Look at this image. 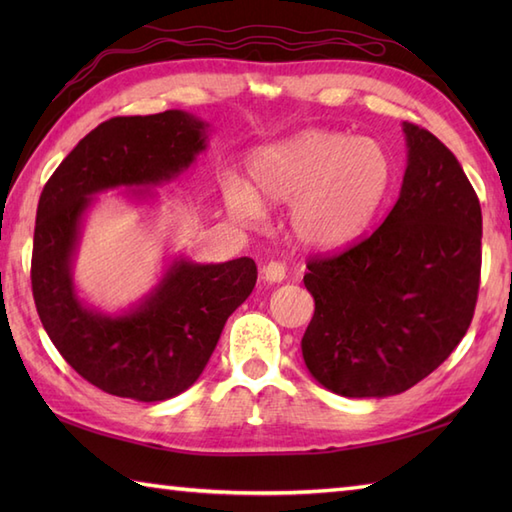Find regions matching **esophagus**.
<instances>
[{"label": "esophagus", "mask_w": 512, "mask_h": 512, "mask_svg": "<svg viewBox=\"0 0 512 512\" xmlns=\"http://www.w3.org/2000/svg\"><path fill=\"white\" fill-rule=\"evenodd\" d=\"M264 279L270 281V284H281L286 279V266L281 262H270L264 266Z\"/></svg>", "instance_id": "1"}]
</instances>
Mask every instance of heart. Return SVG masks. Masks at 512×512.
Wrapping results in <instances>:
<instances>
[{"label":"heart","mask_w":512,"mask_h":512,"mask_svg":"<svg viewBox=\"0 0 512 512\" xmlns=\"http://www.w3.org/2000/svg\"><path fill=\"white\" fill-rule=\"evenodd\" d=\"M248 180L226 173L222 198L239 224L264 220V204H288L290 235L312 250L356 242L396 182V158L380 138L306 129L248 158Z\"/></svg>","instance_id":"heart-1"}]
</instances>
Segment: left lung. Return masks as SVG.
I'll list each match as a JSON object with an SVG mask.
<instances>
[{
    "label": "left lung",
    "mask_w": 512,
    "mask_h": 512,
    "mask_svg": "<svg viewBox=\"0 0 512 512\" xmlns=\"http://www.w3.org/2000/svg\"><path fill=\"white\" fill-rule=\"evenodd\" d=\"M407 169L385 222L303 277L314 317L301 339L319 385L345 398H385L447 361L473 319L482 209L451 151L402 123Z\"/></svg>",
    "instance_id": "1"
}]
</instances>
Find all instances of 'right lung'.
Masks as SVG:
<instances>
[{
    "instance_id": "right-lung-1",
    "label": "right lung",
    "mask_w": 512,
    "mask_h": 512,
    "mask_svg": "<svg viewBox=\"0 0 512 512\" xmlns=\"http://www.w3.org/2000/svg\"><path fill=\"white\" fill-rule=\"evenodd\" d=\"M211 125L182 110L118 116L85 136L52 173L37 206L32 295L43 330L76 374L107 394L160 402L204 372L226 319L255 288L250 257L198 264L165 255L158 281L132 306L99 310L79 295L74 262L101 193L125 189L138 206L178 180L209 145Z\"/></svg>"
}]
</instances>
